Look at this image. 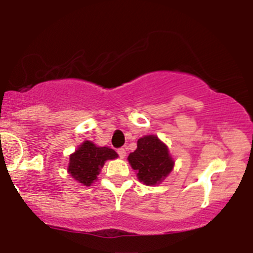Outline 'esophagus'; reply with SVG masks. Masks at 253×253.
<instances>
[{
	"label": "esophagus",
	"mask_w": 253,
	"mask_h": 253,
	"mask_svg": "<svg viewBox=\"0 0 253 253\" xmlns=\"http://www.w3.org/2000/svg\"><path fill=\"white\" fill-rule=\"evenodd\" d=\"M117 153H119L121 159H124V158L126 157V149H125V148H120V149H117Z\"/></svg>",
	"instance_id": "34e87169"
}]
</instances>
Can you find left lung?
<instances>
[{
  "label": "left lung",
  "instance_id": "8db88e82",
  "mask_svg": "<svg viewBox=\"0 0 253 253\" xmlns=\"http://www.w3.org/2000/svg\"><path fill=\"white\" fill-rule=\"evenodd\" d=\"M138 180L147 186L162 183L174 169L169 148L155 134H147L137 142V149L127 158Z\"/></svg>",
  "mask_w": 253,
  "mask_h": 253
}]
</instances>
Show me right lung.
Listing matches in <instances>:
<instances>
[{
	"label": "right lung",
	"mask_w": 253,
	"mask_h": 253,
	"mask_svg": "<svg viewBox=\"0 0 253 253\" xmlns=\"http://www.w3.org/2000/svg\"><path fill=\"white\" fill-rule=\"evenodd\" d=\"M117 157L119 154L111 148L98 147L91 141H84L70 155L67 171L77 182L88 187L98 180L106 160L116 159Z\"/></svg>",
	"instance_id": "add662e5"
}]
</instances>
